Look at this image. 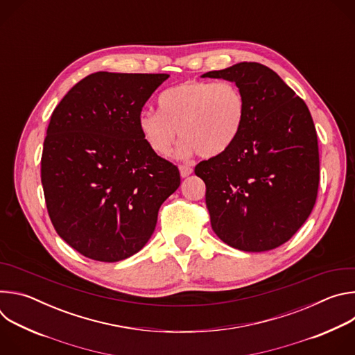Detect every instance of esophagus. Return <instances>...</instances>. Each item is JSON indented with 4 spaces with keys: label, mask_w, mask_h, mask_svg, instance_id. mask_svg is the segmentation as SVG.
Segmentation results:
<instances>
[{
    "label": "esophagus",
    "mask_w": 355,
    "mask_h": 355,
    "mask_svg": "<svg viewBox=\"0 0 355 355\" xmlns=\"http://www.w3.org/2000/svg\"><path fill=\"white\" fill-rule=\"evenodd\" d=\"M192 171H193V170H192V167H189V166H180V174H181L182 178L191 175Z\"/></svg>",
    "instance_id": "1"
}]
</instances>
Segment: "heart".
Listing matches in <instances>:
<instances>
[{
	"label": "heart",
	"mask_w": 355,
	"mask_h": 355,
	"mask_svg": "<svg viewBox=\"0 0 355 355\" xmlns=\"http://www.w3.org/2000/svg\"><path fill=\"white\" fill-rule=\"evenodd\" d=\"M244 118L245 99L236 84L188 80L160 94L159 112H140L137 128L159 156L171 153L180 135L182 157L198 153L212 159L233 146Z\"/></svg>",
	"instance_id": "b5f03b06"
}]
</instances>
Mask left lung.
Listing matches in <instances>:
<instances>
[{
    "label": "left lung",
    "mask_w": 355,
    "mask_h": 355,
    "mask_svg": "<svg viewBox=\"0 0 355 355\" xmlns=\"http://www.w3.org/2000/svg\"><path fill=\"white\" fill-rule=\"evenodd\" d=\"M200 77L234 83L245 99L243 129L195 174L207 185L216 236L241 251H268L309 218L319 188V146L311 112L267 66L241 62Z\"/></svg>",
    "instance_id": "1"
}]
</instances>
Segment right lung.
I'll return each instance as SVG.
<instances>
[{
  "label": "right lung",
  "mask_w": 355,
  "mask_h": 355,
  "mask_svg": "<svg viewBox=\"0 0 355 355\" xmlns=\"http://www.w3.org/2000/svg\"><path fill=\"white\" fill-rule=\"evenodd\" d=\"M168 74L98 71L77 83L47 126L40 178L58 234L80 254L116 263L153 234L178 168L143 140L137 116Z\"/></svg>",
  "instance_id": "obj_1"
}]
</instances>
